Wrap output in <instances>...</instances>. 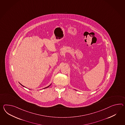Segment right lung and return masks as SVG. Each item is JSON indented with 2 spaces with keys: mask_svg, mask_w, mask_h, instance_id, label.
Here are the masks:
<instances>
[{
  "mask_svg": "<svg viewBox=\"0 0 125 125\" xmlns=\"http://www.w3.org/2000/svg\"><path fill=\"white\" fill-rule=\"evenodd\" d=\"M51 84H50V85H49V86H47V87H46V88H44H44H48V87H49V86H50V85H51ZM22 85V86H23V85ZM23 87H24V86H23Z\"/></svg>",
  "mask_w": 125,
  "mask_h": 125,
  "instance_id": "add662e5",
  "label": "right lung"
}]
</instances>
